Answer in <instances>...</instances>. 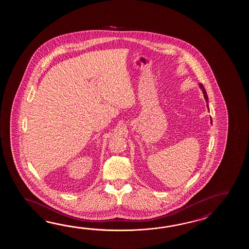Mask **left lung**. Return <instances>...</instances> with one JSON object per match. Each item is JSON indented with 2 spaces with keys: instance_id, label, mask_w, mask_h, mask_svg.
Wrapping results in <instances>:
<instances>
[{
  "instance_id": "1",
  "label": "left lung",
  "mask_w": 249,
  "mask_h": 249,
  "mask_svg": "<svg viewBox=\"0 0 249 249\" xmlns=\"http://www.w3.org/2000/svg\"><path fill=\"white\" fill-rule=\"evenodd\" d=\"M199 88L201 89L202 91H203V93H204V97H205V100H206V102H207V109H208V111H209V107H208V96L207 94V90L206 89L204 88V86L202 84H199ZM210 120H211V124H213V121H212V118H210Z\"/></svg>"
}]
</instances>
